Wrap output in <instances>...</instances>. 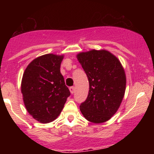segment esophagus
Returning a JSON list of instances; mask_svg holds the SVG:
<instances>
[{"mask_svg": "<svg viewBox=\"0 0 154 154\" xmlns=\"http://www.w3.org/2000/svg\"><path fill=\"white\" fill-rule=\"evenodd\" d=\"M69 90H70V91H71V94H74V86L70 87Z\"/></svg>", "mask_w": 154, "mask_h": 154, "instance_id": "34e87169", "label": "esophagus"}]
</instances>
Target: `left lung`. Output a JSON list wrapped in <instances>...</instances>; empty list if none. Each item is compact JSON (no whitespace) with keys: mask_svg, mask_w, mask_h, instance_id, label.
Listing matches in <instances>:
<instances>
[{"mask_svg":"<svg viewBox=\"0 0 154 154\" xmlns=\"http://www.w3.org/2000/svg\"><path fill=\"white\" fill-rule=\"evenodd\" d=\"M77 60L89 83L88 97L80 109L92 123H103L117 112L123 100L126 75L120 61L105 50H91L77 54Z\"/></svg>","mask_w":154,"mask_h":154,"instance_id":"8db88e82","label":"left lung"}]
</instances>
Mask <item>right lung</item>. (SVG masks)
I'll return each instance as SVG.
<instances>
[{
	"instance_id": "1",
	"label": "right lung",
	"mask_w": 154,
	"mask_h": 154,
	"mask_svg": "<svg viewBox=\"0 0 154 154\" xmlns=\"http://www.w3.org/2000/svg\"><path fill=\"white\" fill-rule=\"evenodd\" d=\"M63 56L45 54L32 60L23 74L21 93L24 106L40 123L55 120L71 93L60 73Z\"/></svg>"
}]
</instances>
